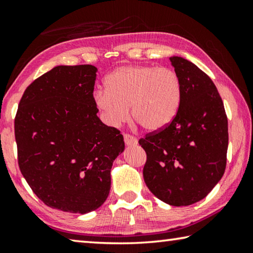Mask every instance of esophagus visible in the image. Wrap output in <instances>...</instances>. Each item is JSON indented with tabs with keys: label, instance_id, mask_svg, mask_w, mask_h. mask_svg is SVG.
<instances>
[{
	"label": "esophagus",
	"instance_id": "obj_1",
	"mask_svg": "<svg viewBox=\"0 0 253 253\" xmlns=\"http://www.w3.org/2000/svg\"><path fill=\"white\" fill-rule=\"evenodd\" d=\"M124 141H125L126 145H136L138 143L137 138L130 134H124Z\"/></svg>",
	"mask_w": 253,
	"mask_h": 253
}]
</instances>
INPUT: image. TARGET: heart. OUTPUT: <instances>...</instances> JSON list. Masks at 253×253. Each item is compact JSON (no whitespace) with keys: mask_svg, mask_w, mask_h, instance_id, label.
<instances>
[{"mask_svg":"<svg viewBox=\"0 0 253 253\" xmlns=\"http://www.w3.org/2000/svg\"><path fill=\"white\" fill-rule=\"evenodd\" d=\"M106 90L93 94L94 105L109 126L131 116L144 129H161L174 119L181 103L178 74L169 67L130 65L115 70L105 80Z\"/></svg>","mask_w":253,"mask_h":253,"instance_id":"heart-1","label":"heart"}]
</instances>
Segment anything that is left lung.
Listing matches in <instances>:
<instances>
[{"label":"left lung","instance_id":"obj_1","mask_svg":"<svg viewBox=\"0 0 253 253\" xmlns=\"http://www.w3.org/2000/svg\"><path fill=\"white\" fill-rule=\"evenodd\" d=\"M170 59L182 87L179 111L138 143L146 153L143 177L152 194L169 205L188 206L205 198L223 177L227 116L205 72L184 58Z\"/></svg>","mask_w":253,"mask_h":253}]
</instances>
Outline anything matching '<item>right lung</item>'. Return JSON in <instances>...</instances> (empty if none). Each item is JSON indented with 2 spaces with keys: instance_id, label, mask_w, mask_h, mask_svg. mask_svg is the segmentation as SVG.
Here are the masks:
<instances>
[{
  "instance_id": "add662e5",
  "label": "right lung",
  "mask_w": 253,
  "mask_h": 253,
  "mask_svg": "<svg viewBox=\"0 0 253 253\" xmlns=\"http://www.w3.org/2000/svg\"><path fill=\"white\" fill-rule=\"evenodd\" d=\"M93 65L56 66L27 87L14 119L20 171L55 210L85 214L105 203L112 162L125 148L97 116Z\"/></svg>"
}]
</instances>
